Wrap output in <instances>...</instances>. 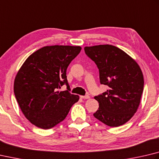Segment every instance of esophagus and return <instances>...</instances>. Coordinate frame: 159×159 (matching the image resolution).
Instances as JSON below:
<instances>
[{"label": "esophagus", "instance_id": "obj_1", "mask_svg": "<svg viewBox=\"0 0 159 159\" xmlns=\"http://www.w3.org/2000/svg\"><path fill=\"white\" fill-rule=\"evenodd\" d=\"M80 98L83 99H89V95H85V96H80Z\"/></svg>", "mask_w": 159, "mask_h": 159}]
</instances>
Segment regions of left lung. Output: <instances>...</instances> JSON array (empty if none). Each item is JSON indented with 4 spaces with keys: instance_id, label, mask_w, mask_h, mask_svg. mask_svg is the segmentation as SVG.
I'll return each mask as SVG.
<instances>
[{
    "instance_id": "left-lung-1",
    "label": "left lung",
    "mask_w": 159,
    "mask_h": 159,
    "mask_svg": "<svg viewBox=\"0 0 159 159\" xmlns=\"http://www.w3.org/2000/svg\"><path fill=\"white\" fill-rule=\"evenodd\" d=\"M84 50L99 69L101 84L109 87L94 97L99 107L93 115L112 127L125 125L136 112L143 94L144 78L139 65L111 44L85 47Z\"/></svg>"
}]
</instances>
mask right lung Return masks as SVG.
Wrapping results in <instances>:
<instances>
[{"mask_svg":"<svg viewBox=\"0 0 159 159\" xmlns=\"http://www.w3.org/2000/svg\"><path fill=\"white\" fill-rule=\"evenodd\" d=\"M81 50L79 46L53 45L39 48L17 72L14 92L23 114L37 127L49 129L67 117L79 95L59 91L65 84L67 69Z\"/></svg>","mask_w":159,"mask_h":159,"instance_id":"obj_1","label":"right lung"}]
</instances>
